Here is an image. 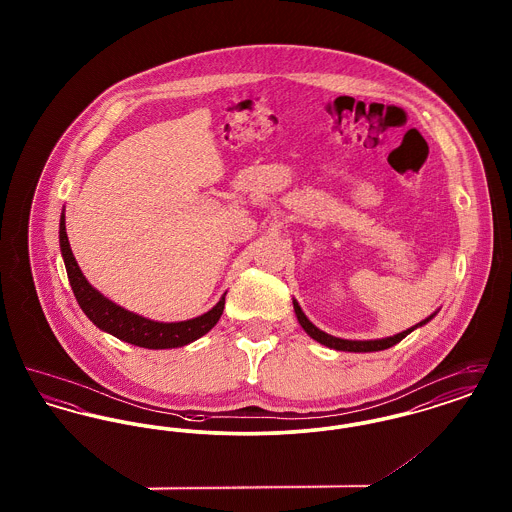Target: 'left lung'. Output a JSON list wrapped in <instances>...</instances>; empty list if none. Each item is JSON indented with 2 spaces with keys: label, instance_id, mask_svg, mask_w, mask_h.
Instances as JSON below:
<instances>
[{
  "label": "left lung",
  "instance_id": "1",
  "mask_svg": "<svg viewBox=\"0 0 512 512\" xmlns=\"http://www.w3.org/2000/svg\"><path fill=\"white\" fill-rule=\"evenodd\" d=\"M293 311H295V317H297V322L301 324V328H303V330H305L313 340L318 341V343H322V345H326V347H330V349H336V351L370 353V351H382V349H388L391 345L399 343L403 338H407L413 330L420 328V326H424V324H428L432 318L436 317L439 309L436 313H432L430 317L424 318L422 322H418V324L411 326V328H407V330H403V332H399V334H395V336H390V338H382V340H341V338L330 336V334H326V332H322L320 328H317V326L307 318V315L301 311V307H299L297 299H293Z\"/></svg>",
  "mask_w": 512,
  "mask_h": 512
}]
</instances>
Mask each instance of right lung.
I'll list each match as a JSON object with an SVG mask.
<instances>
[{
    "mask_svg": "<svg viewBox=\"0 0 512 512\" xmlns=\"http://www.w3.org/2000/svg\"><path fill=\"white\" fill-rule=\"evenodd\" d=\"M59 245H61V255L65 261L74 297H76L80 309L84 311V315L90 318L99 330L126 341V343L146 347V349L182 347V345H188L192 341L199 340L201 336H205L219 322L220 315L224 311V295L226 293H222L219 303L211 311L203 313L201 317L180 320V322H157V320L136 315L132 311H126L121 305L113 303L86 280V276L78 267L73 249L69 244V238H67L65 209H63L61 220H59Z\"/></svg>",
    "mask_w": 512,
    "mask_h": 512,
    "instance_id": "add662e5",
    "label": "right lung"
}]
</instances>
